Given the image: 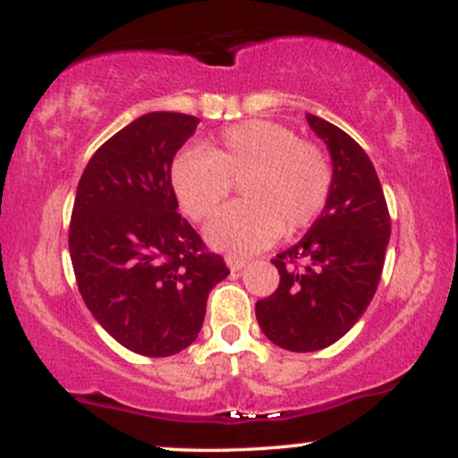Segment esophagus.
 <instances>
[{
	"label": "esophagus",
	"instance_id": "34e87169",
	"mask_svg": "<svg viewBox=\"0 0 458 458\" xmlns=\"http://www.w3.org/2000/svg\"><path fill=\"white\" fill-rule=\"evenodd\" d=\"M225 265H228L230 271H239L247 265V259H241V256L230 254V256H225Z\"/></svg>",
	"mask_w": 458,
	"mask_h": 458
}]
</instances>
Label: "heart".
I'll use <instances>...</instances> for the list:
<instances>
[{
  "instance_id": "obj_1",
  "label": "heart",
  "mask_w": 458,
  "mask_h": 458,
  "mask_svg": "<svg viewBox=\"0 0 458 458\" xmlns=\"http://www.w3.org/2000/svg\"><path fill=\"white\" fill-rule=\"evenodd\" d=\"M329 159L318 144L299 140L271 120H245L219 131L204 150L178 152L170 185L193 222H207L239 182L243 202L225 207L207 228L215 247L256 251L318 219L331 193Z\"/></svg>"
}]
</instances>
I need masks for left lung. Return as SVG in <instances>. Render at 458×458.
Listing matches in <instances>:
<instances>
[{"mask_svg": "<svg viewBox=\"0 0 458 458\" xmlns=\"http://www.w3.org/2000/svg\"><path fill=\"white\" fill-rule=\"evenodd\" d=\"M306 118L329 148L331 193L306 236L271 260L280 286L256 303L267 338L295 353L334 344L361 318L379 286L392 230L370 157L335 124Z\"/></svg>", "mask_w": 458, "mask_h": 458, "instance_id": "1", "label": "left lung"}]
</instances>
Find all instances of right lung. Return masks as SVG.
<instances>
[{"instance_id": "1", "label": "right lung", "mask_w": 458, "mask_h": 458, "mask_svg": "<svg viewBox=\"0 0 458 458\" xmlns=\"http://www.w3.org/2000/svg\"><path fill=\"white\" fill-rule=\"evenodd\" d=\"M196 115L152 112L112 135L79 178L68 250L83 301L138 355L167 357L198 338L208 293L228 267L182 217L170 185Z\"/></svg>"}]
</instances>
